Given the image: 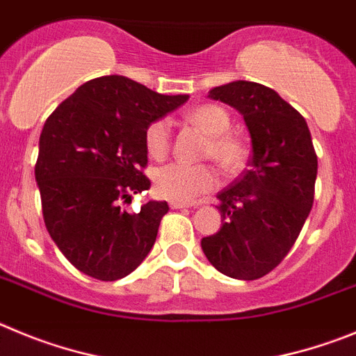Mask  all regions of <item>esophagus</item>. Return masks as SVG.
Listing matches in <instances>:
<instances>
[{
    "label": "esophagus",
    "mask_w": 356,
    "mask_h": 356,
    "mask_svg": "<svg viewBox=\"0 0 356 356\" xmlns=\"http://www.w3.org/2000/svg\"><path fill=\"white\" fill-rule=\"evenodd\" d=\"M170 207L172 209H186V207H193V204L181 200H170Z\"/></svg>",
    "instance_id": "1"
}]
</instances>
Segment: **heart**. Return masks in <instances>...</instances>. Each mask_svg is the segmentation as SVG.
Here are the masks:
<instances>
[{
    "mask_svg": "<svg viewBox=\"0 0 356 356\" xmlns=\"http://www.w3.org/2000/svg\"><path fill=\"white\" fill-rule=\"evenodd\" d=\"M188 122L198 127L207 140L202 156L209 158L225 174H238L248 159V147L238 134L230 133V117L222 106L202 104L188 113ZM145 149L150 158L163 159L170 150V126L165 118L150 124L145 131ZM218 172L214 166L170 163L154 172V190L168 200H191L218 186Z\"/></svg>",
    "mask_w": 356,
    "mask_h": 356,
    "instance_id": "obj_1",
    "label": "heart"
}]
</instances>
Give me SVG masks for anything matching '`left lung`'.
<instances>
[{
	"instance_id": "8db88e82",
	"label": "left lung",
	"mask_w": 356,
	"mask_h": 356,
	"mask_svg": "<svg viewBox=\"0 0 356 356\" xmlns=\"http://www.w3.org/2000/svg\"><path fill=\"white\" fill-rule=\"evenodd\" d=\"M207 97L243 115L252 158L248 170L218 193L222 227L200 245L220 273L257 280L289 254L312 209L318 156L305 118L268 86L232 81Z\"/></svg>"
}]
</instances>
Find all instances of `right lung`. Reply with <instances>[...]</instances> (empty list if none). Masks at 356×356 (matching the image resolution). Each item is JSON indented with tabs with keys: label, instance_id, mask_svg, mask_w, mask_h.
<instances>
[{
	"label": "right lung",
	"instance_id": "1",
	"mask_svg": "<svg viewBox=\"0 0 356 356\" xmlns=\"http://www.w3.org/2000/svg\"><path fill=\"white\" fill-rule=\"evenodd\" d=\"M186 101L113 74L86 81L47 117L35 165L44 223L88 277H127L154 246L168 204L150 200L140 213L122 204L150 188L147 127Z\"/></svg>",
	"mask_w": 356,
	"mask_h": 356
}]
</instances>
